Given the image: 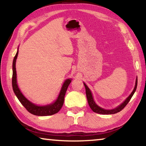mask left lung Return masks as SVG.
Instances as JSON below:
<instances>
[{"instance_id": "obj_1", "label": "left lung", "mask_w": 146, "mask_h": 146, "mask_svg": "<svg viewBox=\"0 0 146 146\" xmlns=\"http://www.w3.org/2000/svg\"><path fill=\"white\" fill-rule=\"evenodd\" d=\"M85 88H86V97H87V99H88V102L89 104V106L91 108V110H93V112L98 113V114H102V115H111V114H115V113H117L118 112H120L121 110H122L123 108L125 107L128 103H129V100H131V98L133 97V94L135 93L136 90H137V79L136 80V83H135V86L134 90H133V92L131 93V95L127 98V99L125 100L124 102H123L122 104L120 105L118 107L116 108L113 110H106L104 109L101 108L99 106H97L96 104V103L95 102V101L93 100L92 94H91V92L90 89L88 88V87L86 86L84 83Z\"/></svg>"}]
</instances>
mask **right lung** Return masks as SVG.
I'll return each mask as SVG.
<instances>
[{
  "instance_id": "1",
  "label": "right lung",
  "mask_w": 146,
  "mask_h": 146,
  "mask_svg": "<svg viewBox=\"0 0 146 146\" xmlns=\"http://www.w3.org/2000/svg\"><path fill=\"white\" fill-rule=\"evenodd\" d=\"M18 53L19 51L17 52L13 61V76H12V86H13V90L17 97L18 98L20 102L23 105L24 107L26 109L27 111L33 115L37 116H49L58 113L64 104V97H65L66 92L67 91L69 85H70V84L71 82V79H67L64 82L58 98L55 102L51 104L47 105L45 106H38L35 105L34 104L29 102L24 97L23 93L21 92L18 87V85H17L15 62L17 55H18Z\"/></svg>"
}]
</instances>
